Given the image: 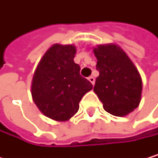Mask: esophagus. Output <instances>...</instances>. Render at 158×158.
I'll return each instance as SVG.
<instances>
[{"instance_id":"obj_1","label":"esophagus","mask_w":158,"mask_h":158,"mask_svg":"<svg viewBox=\"0 0 158 158\" xmlns=\"http://www.w3.org/2000/svg\"><path fill=\"white\" fill-rule=\"evenodd\" d=\"M88 80H89V81H90L91 83H92L93 85L95 84V77H88Z\"/></svg>"}]
</instances>
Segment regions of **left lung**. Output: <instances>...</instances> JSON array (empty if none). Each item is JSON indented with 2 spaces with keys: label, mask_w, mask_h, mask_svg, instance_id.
Listing matches in <instances>:
<instances>
[{
  "label": "left lung",
  "mask_w": 158,
  "mask_h": 158,
  "mask_svg": "<svg viewBox=\"0 0 158 158\" xmlns=\"http://www.w3.org/2000/svg\"><path fill=\"white\" fill-rule=\"evenodd\" d=\"M94 53L99 72L95 93L106 112L117 117L126 116L140 102V75L126 53L116 44L99 45Z\"/></svg>",
  "instance_id": "8db88e82"
}]
</instances>
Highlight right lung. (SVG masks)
Here are the masks:
<instances>
[{
  "label": "right lung",
  "mask_w": 158,
  "mask_h": 158,
  "mask_svg": "<svg viewBox=\"0 0 158 158\" xmlns=\"http://www.w3.org/2000/svg\"><path fill=\"white\" fill-rule=\"evenodd\" d=\"M74 45L55 44L40 60L32 81V98L44 116L68 120L77 112L82 97L93 85L80 74Z\"/></svg>",
  "instance_id": "1"
}]
</instances>
